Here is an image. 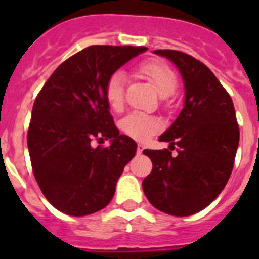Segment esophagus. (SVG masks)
Segmentation results:
<instances>
[{
  "mask_svg": "<svg viewBox=\"0 0 259 259\" xmlns=\"http://www.w3.org/2000/svg\"><path fill=\"white\" fill-rule=\"evenodd\" d=\"M144 149H145V146L143 144H137V154H141Z\"/></svg>",
  "mask_w": 259,
  "mask_h": 259,
  "instance_id": "obj_1",
  "label": "esophagus"
}]
</instances>
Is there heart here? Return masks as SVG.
<instances>
[{
  "mask_svg": "<svg viewBox=\"0 0 259 259\" xmlns=\"http://www.w3.org/2000/svg\"><path fill=\"white\" fill-rule=\"evenodd\" d=\"M137 72L154 87L161 97H168L176 91L178 77L172 68L166 65L164 62H143L137 67ZM124 81L125 76L122 71L114 72L107 80L106 87H105V97L111 109L120 110L124 104ZM120 128L128 136L144 141L161 131L162 124L154 116L132 113L120 120Z\"/></svg>",
  "mask_w": 259,
  "mask_h": 259,
  "instance_id": "heart-1",
  "label": "heart"
}]
</instances>
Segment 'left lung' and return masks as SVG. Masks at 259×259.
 <instances>
[{
	"label": "left lung",
	"mask_w": 259,
	"mask_h": 259,
	"mask_svg": "<svg viewBox=\"0 0 259 259\" xmlns=\"http://www.w3.org/2000/svg\"><path fill=\"white\" fill-rule=\"evenodd\" d=\"M178 67L184 83V106L159 141L170 150H144L153 170L143 180L155 209L175 217L196 214L227 184L239 146L240 131L227 91L207 66L178 50H154ZM178 147V154L170 150Z\"/></svg>",
	"instance_id": "left-lung-1"
}]
</instances>
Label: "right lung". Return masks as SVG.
Here are the masks:
<instances>
[{
  "instance_id": "obj_1",
  "label": "right lung",
  "mask_w": 259,
  "mask_h": 259,
  "mask_svg": "<svg viewBox=\"0 0 259 259\" xmlns=\"http://www.w3.org/2000/svg\"><path fill=\"white\" fill-rule=\"evenodd\" d=\"M146 49L85 48L59 65L36 97L27 136L32 170L59 211L84 217L113 198L137 145L114 124L105 87L119 67ZM93 138H110V146L93 148Z\"/></svg>"
}]
</instances>
